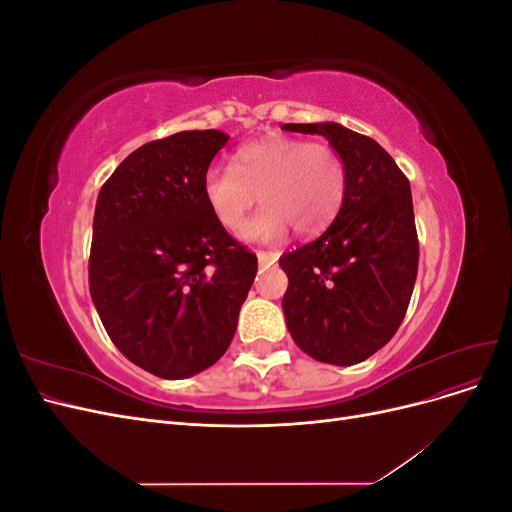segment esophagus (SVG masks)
Here are the masks:
<instances>
[{"mask_svg":"<svg viewBox=\"0 0 512 512\" xmlns=\"http://www.w3.org/2000/svg\"><path fill=\"white\" fill-rule=\"evenodd\" d=\"M256 256H258V262L262 267H271V265H275L277 258H280V254L277 252H265V250H258Z\"/></svg>","mask_w":512,"mask_h":512,"instance_id":"obj_1","label":"esophagus"}]
</instances>
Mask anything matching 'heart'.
I'll use <instances>...</instances> for the list:
<instances>
[{
	"label": "heart",
	"instance_id": "b5f03b06",
	"mask_svg": "<svg viewBox=\"0 0 512 512\" xmlns=\"http://www.w3.org/2000/svg\"><path fill=\"white\" fill-rule=\"evenodd\" d=\"M346 188V164L337 149L280 134L239 147L232 166H211L203 179L209 211L228 232L241 230L261 198L266 209L243 229L250 241H277L288 226L301 237L318 235L342 211Z\"/></svg>",
	"mask_w": 512,
	"mask_h": 512
}]
</instances>
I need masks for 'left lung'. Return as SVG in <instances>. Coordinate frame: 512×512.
<instances>
[{
    "instance_id": "8db88e82",
    "label": "left lung",
    "mask_w": 512,
    "mask_h": 512,
    "mask_svg": "<svg viewBox=\"0 0 512 512\" xmlns=\"http://www.w3.org/2000/svg\"><path fill=\"white\" fill-rule=\"evenodd\" d=\"M282 130L324 136L348 173L333 224L280 258L288 331L316 361L361 363L395 335L410 305L418 271L410 181L374 138L339 123H286Z\"/></svg>"
}]
</instances>
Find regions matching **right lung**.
Listing matches in <instances>:
<instances>
[{"label": "right lung", "mask_w": 512, "mask_h": 512, "mask_svg": "<svg viewBox=\"0 0 512 512\" xmlns=\"http://www.w3.org/2000/svg\"><path fill=\"white\" fill-rule=\"evenodd\" d=\"M228 136L188 130L132 151L98 194L89 292L108 337L164 380L190 378L230 346L256 254L215 222L203 179Z\"/></svg>", "instance_id": "obj_1"}]
</instances>
